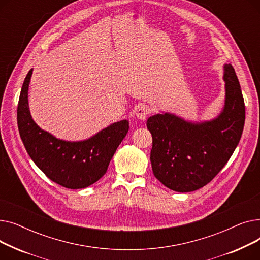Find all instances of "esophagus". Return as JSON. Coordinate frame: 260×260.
I'll return each mask as SVG.
<instances>
[{
  "mask_svg": "<svg viewBox=\"0 0 260 260\" xmlns=\"http://www.w3.org/2000/svg\"><path fill=\"white\" fill-rule=\"evenodd\" d=\"M148 114H149V109L144 105L139 106L137 108V111H136V117H137L140 120H143V121L146 119Z\"/></svg>",
  "mask_w": 260,
  "mask_h": 260,
  "instance_id": "esophagus-1",
  "label": "esophagus"
}]
</instances>
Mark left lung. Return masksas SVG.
Here are the masks:
<instances>
[{"mask_svg":"<svg viewBox=\"0 0 260 260\" xmlns=\"http://www.w3.org/2000/svg\"><path fill=\"white\" fill-rule=\"evenodd\" d=\"M225 103L212 121L187 122L172 114L147 119L153 136L151 162L156 178L176 192H193L214 179L241 138L245 107L235 70L224 65Z\"/></svg>","mask_w":260,"mask_h":260,"instance_id":"8db88e82","label":"left lung"}]
</instances>
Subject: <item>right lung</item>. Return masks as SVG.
I'll return each instance as SVG.
<instances>
[{"label": "right lung", "mask_w": 260, "mask_h": 260, "mask_svg": "<svg viewBox=\"0 0 260 260\" xmlns=\"http://www.w3.org/2000/svg\"><path fill=\"white\" fill-rule=\"evenodd\" d=\"M32 70L27 74L18 104V127L27 153L50 180L67 188H84L106 173L117 147L128 132V121L107 126L93 137L78 142L57 139L41 129L28 107V86Z\"/></svg>", "instance_id": "obj_1"}]
</instances>
